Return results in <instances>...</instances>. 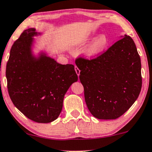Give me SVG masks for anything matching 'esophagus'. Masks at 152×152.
Here are the masks:
<instances>
[{
    "instance_id": "1",
    "label": "esophagus",
    "mask_w": 152,
    "mask_h": 152,
    "mask_svg": "<svg viewBox=\"0 0 152 152\" xmlns=\"http://www.w3.org/2000/svg\"><path fill=\"white\" fill-rule=\"evenodd\" d=\"M74 69H75V71H76V74H77L78 76H79V75H80V70H79V69H78V67L76 66H75Z\"/></svg>"
}]
</instances>
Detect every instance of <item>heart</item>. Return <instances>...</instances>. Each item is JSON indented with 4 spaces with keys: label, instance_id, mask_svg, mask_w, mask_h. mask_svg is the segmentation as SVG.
I'll use <instances>...</instances> for the list:
<instances>
[{
    "label": "heart",
    "instance_id": "heart-1",
    "mask_svg": "<svg viewBox=\"0 0 152 152\" xmlns=\"http://www.w3.org/2000/svg\"><path fill=\"white\" fill-rule=\"evenodd\" d=\"M108 44V39L105 35H100L91 43L88 49V55L94 56L103 52Z\"/></svg>",
    "mask_w": 152,
    "mask_h": 152
}]
</instances>
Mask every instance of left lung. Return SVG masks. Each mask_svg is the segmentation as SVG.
Returning <instances> with one entry per match:
<instances>
[{"label":"left lung","instance_id":"left-lung-1","mask_svg":"<svg viewBox=\"0 0 152 152\" xmlns=\"http://www.w3.org/2000/svg\"><path fill=\"white\" fill-rule=\"evenodd\" d=\"M76 64L88 108L95 118L115 120L137 99L142 88L141 60L129 36L114 43L97 57H78Z\"/></svg>","mask_w":152,"mask_h":152}]
</instances>
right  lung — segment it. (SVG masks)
Masks as SVG:
<instances>
[{
  "mask_svg": "<svg viewBox=\"0 0 152 152\" xmlns=\"http://www.w3.org/2000/svg\"><path fill=\"white\" fill-rule=\"evenodd\" d=\"M34 28L24 30L11 47L6 65L7 86L12 103L32 121L49 123L61 112L64 95L78 76L72 64L62 65L42 53L32 55Z\"/></svg>",
  "mask_w": 152,
  "mask_h": 152,
  "instance_id": "add662e5",
  "label": "right lung"
}]
</instances>
